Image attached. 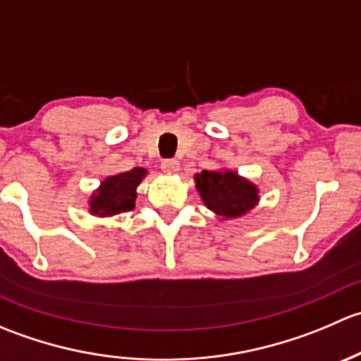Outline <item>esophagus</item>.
<instances>
[{"mask_svg":"<svg viewBox=\"0 0 361 361\" xmlns=\"http://www.w3.org/2000/svg\"><path fill=\"white\" fill-rule=\"evenodd\" d=\"M160 167H162L164 173L174 174V173H178V171H180V162H178L176 159H167V160H162Z\"/></svg>","mask_w":361,"mask_h":361,"instance_id":"34e87169","label":"esophagus"}]
</instances>
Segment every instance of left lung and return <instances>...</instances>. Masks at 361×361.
<instances>
[{
	"label": "left lung",
	"mask_w": 361,
	"mask_h": 361,
	"mask_svg": "<svg viewBox=\"0 0 361 361\" xmlns=\"http://www.w3.org/2000/svg\"><path fill=\"white\" fill-rule=\"evenodd\" d=\"M195 187L207 209L224 220L250 213L260 201L258 188L234 171H202L195 174Z\"/></svg>",
	"instance_id": "8db88e82"
}]
</instances>
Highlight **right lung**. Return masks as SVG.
<instances>
[{"instance_id":"right-lung-1","label":"right lung","mask_w":361,"mask_h":361,"mask_svg":"<svg viewBox=\"0 0 361 361\" xmlns=\"http://www.w3.org/2000/svg\"><path fill=\"white\" fill-rule=\"evenodd\" d=\"M147 176V169L134 167V169L108 176L101 181L99 188L92 194L89 201V213L94 216H113V214L126 213L136 206V188L141 180Z\"/></svg>"}]
</instances>
